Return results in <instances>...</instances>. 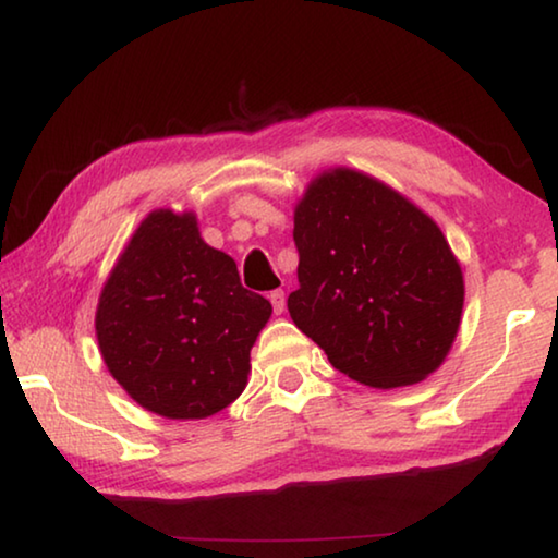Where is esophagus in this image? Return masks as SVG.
<instances>
[{
  "label": "esophagus",
  "instance_id": "1",
  "mask_svg": "<svg viewBox=\"0 0 558 558\" xmlns=\"http://www.w3.org/2000/svg\"><path fill=\"white\" fill-rule=\"evenodd\" d=\"M269 302H271V306H274V314H281V312H284V306H287V296H284V291H281V289H274L271 294H269Z\"/></svg>",
  "mask_w": 558,
  "mask_h": 558
}]
</instances>
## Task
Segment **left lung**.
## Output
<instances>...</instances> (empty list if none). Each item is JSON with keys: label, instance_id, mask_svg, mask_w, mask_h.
<instances>
[{"label": "left lung", "instance_id": "obj_1", "mask_svg": "<svg viewBox=\"0 0 558 558\" xmlns=\"http://www.w3.org/2000/svg\"><path fill=\"white\" fill-rule=\"evenodd\" d=\"M294 244L289 314L333 368L397 389L441 366L459 331L464 277L432 217L362 171L331 169L296 204Z\"/></svg>", "mask_w": 558, "mask_h": 558}]
</instances>
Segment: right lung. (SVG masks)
Listing matches in <instances>:
<instances>
[{
    "mask_svg": "<svg viewBox=\"0 0 558 558\" xmlns=\"http://www.w3.org/2000/svg\"><path fill=\"white\" fill-rule=\"evenodd\" d=\"M271 304L244 289L229 254L199 236L192 211H151L111 269L97 339L111 376L167 418H204L246 387L250 351Z\"/></svg>",
    "mask_w": 558,
    "mask_h": 558,
    "instance_id": "obj_1",
    "label": "right lung"
}]
</instances>
